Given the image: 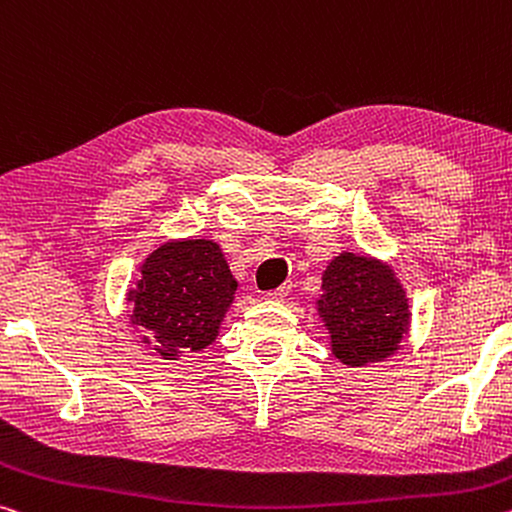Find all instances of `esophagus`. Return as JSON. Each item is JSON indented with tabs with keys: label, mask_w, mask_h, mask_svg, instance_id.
<instances>
[{
	"label": "esophagus",
	"mask_w": 512,
	"mask_h": 512,
	"mask_svg": "<svg viewBox=\"0 0 512 512\" xmlns=\"http://www.w3.org/2000/svg\"><path fill=\"white\" fill-rule=\"evenodd\" d=\"M291 282H285V285H280L278 289H273V291H269V298H273V300H285L289 294H291Z\"/></svg>",
	"instance_id": "obj_1"
}]
</instances>
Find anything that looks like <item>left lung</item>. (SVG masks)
I'll use <instances>...</instances> for the list:
<instances>
[{
    "instance_id": "1",
    "label": "left lung",
    "mask_w": 512,
    "mask_h": 512,
    "mask_svg": "<svg viewBox=\"0 0 512 512\" xmlns=\"http://www.w3.org/2000/svg\"><path fill=\"white\" fill-rule=\"evenodd\" d=\"M319 314L332 339V353L351 367L394 355L410 326L405 291L376 259L342 253L323 271Z\"/></svg>"
}]
</instances>
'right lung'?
<instances>
[{"mask_svg":"<svg viewBox=\"0 0 512 512\" xmlns=\"http://www.w3.org/2000/svg\"><path fill=\"white\" fill-rule=\"evenodd\" d=\"M237 280L207 239L168 241L141 266V280L127 294L134 326L164 360L198 353L214 342L232 305Z\"/></svg>","mask_w":512,"mask_h":512,"instance_id":"1","label":"right lung"}]
</instances>
